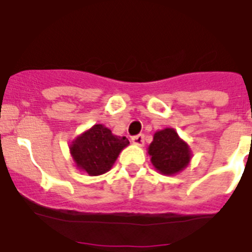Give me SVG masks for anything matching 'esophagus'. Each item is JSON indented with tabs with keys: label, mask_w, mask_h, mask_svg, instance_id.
Segmentation results:
<instances>
[{
	"label": "esophagus",
	"mask_w": 252,
	"mask_h": 252,
	"mask_svg": "<svg viewBox=\"0 0 252 252\" xmlns=\"http://www.w3.org/2000/svg\"><path fill=\"white\" fill-rule=\"evenodd\" d=\"M144 142H145L144 134H137V136H133V137H132V144H134V145L142 146L144 145Z\"/></svg>",
	"instance_id": "1"
}]
</instances>
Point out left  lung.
I'll return each instance as SVG.
<instances>
[{"label":"left lung","instance_id":"left-lung-1","mask_svg":"<svg viewBox=\"0 0 252 252\" xmlns=\"http://www.w3.org/2000/svg\"><path fill=\"white\" fill-rule=\"evenodd\" d=\"M148 153L156 170L163 175H174L184 170L192 156L187 142H184L172 128H165L154 133Z\"/></svg>","mask_w":252,"mask_h":252}]
</instances>
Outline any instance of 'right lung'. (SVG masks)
I'll return each instance as SVG.
<instances>
[{
	"label": "right lung",
	"mask_w": 252,
	"mask_h": 252,
	"mask_svg": "<svg viewBox=\"0 0 252 252\" xmlns=\"http://www.w3.org/2000/svg\"><path fill=\"white\" fill-rule=\"evenodd\" d=\"M128 144L126 137L115 136L103 124H95L70 144V154L77 167L96 176L111 170Z\"/></svg>",
	"instance_id": "obj_1"
}]
</instances>
